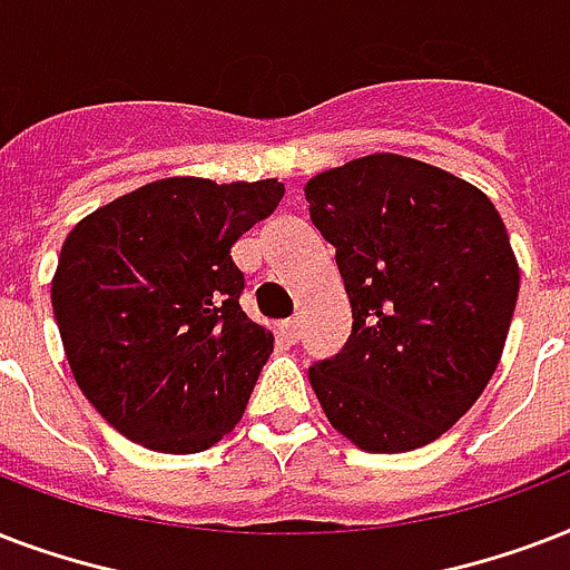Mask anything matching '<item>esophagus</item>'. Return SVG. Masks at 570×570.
Instances as JSON below:
<instances>
[{"label": "esophagus", "mask_w": 570, "mask_h": 570, "mask_svg": "<svg viewBox=\"0 0 570 570\" xmlns=\"http://www.w3.org/2000/svg\"><path fill=\"white\" fill-rule=\"evenodd\" d=\"M279 333L288 338V342H299V333H303V326H299L297 317H291V321H282Z\"/></svg>", "instance_id": "esophagus-1"}]
</instances>
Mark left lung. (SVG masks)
Segmentation results:
<instances>
[{
    "label": "left lung",
    "instance_id": "left-lung-1",
    "mask_svg": "<svg viewBox=\"0 0 570 570\" xmlns=\"http://www.w3.org/2000/svg\"><path fill=\"white\" fill-rule=\"evenodd\" d=\"M306 202L354 315L345 347L308 368L330 425L365 452L431 443L482 395L509 335L520 271L497 207L399 154L321 171Z\"/></svg>",
    "mask_w": 570,
    "mask_h": 570
}]
</instances>
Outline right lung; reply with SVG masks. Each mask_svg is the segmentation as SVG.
<instances>
[{
    "mask_svg": "<svg viewBox=\"0 0 570 570\" xmlns=\"http://www.w3.org/2000/svg\"><path fill=\"white\" fill-rule=\"evenodd\" d=\"M285 196L279 180L163 178L65 237L52 312L70 372L109 425L166 454L240 422L273 333L240 308L232 246Z\"/></svg>",
    "mask_w": 570,
    "mask_h": 570,
    "instance_id": "obj_1",
    "label": "right lung"
}]
</instances>
